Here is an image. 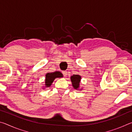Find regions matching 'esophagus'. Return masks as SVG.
<instances>
[{"mask_svg":"<svg viewBox=\"0 0 132 132\" xmlns=\"http://www.w3.org/2000/svg\"><path fill=\"white\" fill-rule=\"evenodd\" d=\"M62 73H63V75L64 76H66L67 75H68V72H67V71H62Z\"/></svg>","mask_w":132,"mask_h":132,"instance_id":"esophagus-1","label":"esophagus"}]
</instances>
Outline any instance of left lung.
<instances>
[{
  "label": "left lung",
  "mask_w": 132,
  "mask_h": 132,
  "mask_svg": "<svg viewBox=\"0 0 132 132\" xmlns=\"http://www.w3.org/2000/svg\"><path fill=\"white\" fill-rule=\"evenodd\" d=\"M81 76L79 75H73L71 76L70 80L72 84V86L73 88L76 89V90H81L82 88H80V82H81Z\"/></svg>",
  "instance_id": "8db88e82"
}]
</instances>
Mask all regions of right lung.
I'll return each mask as SVG.
<instances>
[{
    "label": "right lung",
    "mask_w": 132,
    "mask_h": 132,
    "mask_svg": "<svg viewBox=\"0 0 132 132\" xmlns=\"http://www.w3.org/2000/svg\"><path fill=\"white\" fill-rule=\"evenodd\" d=\"M63 77V74L58 71H56L55 72L52 73H47L45 75V84L44 86H43V88L44 89L45 88L50 87L56 78H61Z\"/></svg>",
    "instance_id": "obj_1"
}]
</instances>
